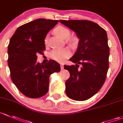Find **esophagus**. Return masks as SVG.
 <instances>
[{
  "instance_id": "34e87169",
  "label": "esophagus",
  "mask_w": 123,
  "mask_h": 123,
  "mask_svg": "<svg viewBox=\"0 0 123 123\" xmlns=\"http://www.w3.org/2000/svg\"><path fill=\"white\" fill-rule=\"evenodd\" d=\"M61 69L62 70V69H64V65H63L62 64H61Z\"/></svg>"
}]
</instances>
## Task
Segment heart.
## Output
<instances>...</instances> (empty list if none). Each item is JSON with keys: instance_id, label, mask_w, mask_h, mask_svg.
<instances>
[{"instance_id": "heart-1", "label": "heart", "mask_w": 123, "mask_h": 123, "mask_svg": "<svg viewBox=\"0 0 123 123\" xmlns=\"http://www.w3.org/2000/svg\"><path fill=\"white\" fill-rule=\"evenodd\" d=\"M54 32L56 35H59L62 39H67L66 41L70 44H74L76 41V38L75 37H69L70 36L71 32L68 28L65 27L59 26L54 29ZM44 43L45 45L48 43V37H45L44 39ZM50 57L54 60L57 62H62L64 59L69 58L71 56V51L68 48H64L62 49H56L52 50L50 52Z\"/></svg>"}]
</instances>
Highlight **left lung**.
Here are the masks:
<instances>
[{
    "instance_id": "left-lung-1",
    "label": "left lung",
    "mask_w": 123,
    "mask_h": 123,
    "mask_svg": "<svg viewBox=\"0 0 123 123\" xmlns=\"http://www.w3.org/2000/svg\"><path fill=\"white\" fill-rule=\"evenodd\" d=\"M80 39L78 49L69 60L77 64L64 65L70 73L66 81L67 96L76 101L92 97L103 86L109 67L110 48L106 31L87 20H59ZM81 67L78 69L79 66Z\"/></svg>"
}]
</instances>
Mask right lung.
I'll use <instances>...</instances> for the list:
<instances>
[{
  "instance_id": "1",
  "label": "right lung",
  "mask_w": 123,
  "mask_h": 123,
  "mask_svg": "<svg viewBox=\"0 0 123 123\" xmlns=\"http://www.w3.org/2000/svg\"><path fill=\"white\" fill-rule=\"evenodd\" d=\"M58 20L38 19L20 26L10 39L8 62L14 84L24 95L37 98L48 91L50 75L60 71L59 63L49 60L43 64L37 62V54L45 50L44 39Z\"/></svg>"
}]
</instances>
